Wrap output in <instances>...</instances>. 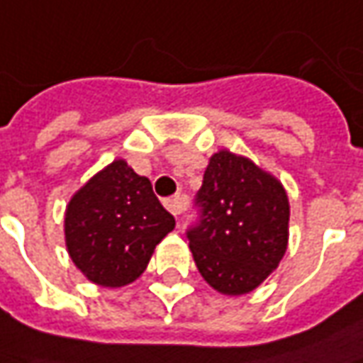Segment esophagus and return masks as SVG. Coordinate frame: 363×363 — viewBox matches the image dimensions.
<instances>
[{"mask_svg": "<svg viewBox=\"0 0 363 363\" xmlns=\"http://www.w3.org/2000/svg\"><path fill=\"white\" fill-rule=\"evenodd\" d=\"M164 206H167V210H169L173 216H179L181 212L186 210V206H189V200L184 199V196H173V199L164 200Z\"/></svg>", "mask_w": 363, "mask_h": 363, "instance_id": "obj_1", "label": "esophagus"}]
</instances>
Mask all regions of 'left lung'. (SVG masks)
Listing matches in <instances>:
<instances>
[{
  "label": "left lung",
  "mask_w": 363,
  "mask_h": 363,
  "mask_svg": "<svg viewBox=\"0 0 363 363\" xmlns=\"http://www.w3.org/2000/svg\"><path fill=\"white\" fill-rule=\"evenodd\" d=\"M196 204L202 214L189 245L200 275L222 295L252 293L287 252L285 186L252 159L220 149L208 161Z\"/></svg>",
  "instance_id": "1"
}]
</instances>
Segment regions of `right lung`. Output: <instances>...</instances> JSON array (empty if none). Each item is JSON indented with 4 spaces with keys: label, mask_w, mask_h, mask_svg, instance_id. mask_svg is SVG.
<instances>
[{
    "label": "right lung",
    "mask_w": 363,
    "mask_h": 363,
    "mask_svg": "<svg viewBox=\"0 0 363 363\" xmlns=\"http://www.w3.org/2000/svg\"><path fill=\"white\" fill-rule=\"evenodd\" d=\"M174 218L125 159H116L76 190L65 212L70 259L88 281L118 289L147 269Z\"/></svg>",
    "instance_id": "1"
}]
</instances>
